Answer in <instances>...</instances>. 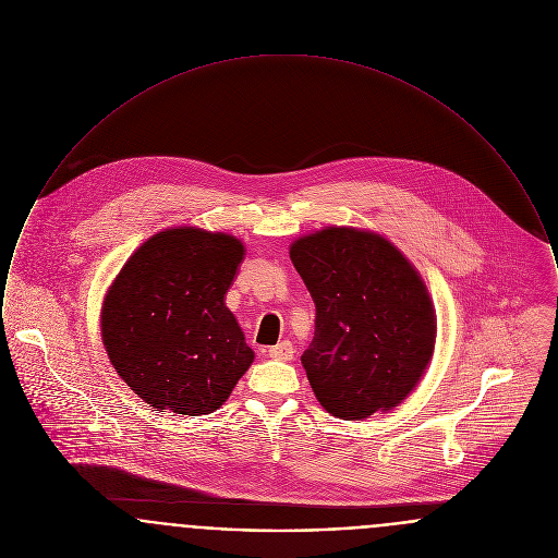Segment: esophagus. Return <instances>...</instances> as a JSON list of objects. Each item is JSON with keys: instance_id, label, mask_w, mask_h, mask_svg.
Wrapping results in <instances>:
<instances>
[{"instance_id": "1", "label": "esophagus", "mask_w": 558, "mask_h": 558, "mask_svg": "<svg viewBox=\"0 0 558 558\" xmlns=\"http://www.w3.org/2000/svg\"><path fill=\"white\" fill-rule=\"evenodd\" d=\"M294 344L290 342V340H283V342H277L275 347H270L268 349V355L272 357V360H281V362H290L292 357H294Z\"/></svg>"}]
</instances>
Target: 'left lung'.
I'll use <instances>...</instances> for the list:
<instances>
[{
    "label": "left lung",
    "mask_w": 558,
    "mask_h": 558,
    "mask_svg": "<svg viewBox=\"0 0 558 558\" xmlns=\"http://www.w3.org/2000/svg\"><path fill=\"white\" fill-rule=\"evenodd\" d=\"M315 302L300 362L319 404L362 421L402 404L436 347V308L414 264L383 234L326 226L290 245Z\"/></svg>",
    "instance_id": "1"
}]
</instances>
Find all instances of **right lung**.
I'll list each match as a JSON object with an SVG mask.
<instances>
[{"label":"right lung","mask_w":558,"mask_h":558,"mask_svg":"<svg viewBox=\"0 0 558 558\" xmlns=\"http://www.w3.org/2000/svg\"><path fill=\"white\" fill-rule=\"evenodd\" d=\"M245 258L241 239L196 226L151 234L101 304V340L118 376L160 412L220 409L254 362L223 296Z\"/></svg>","instance_id":"1"}]
</instances>
